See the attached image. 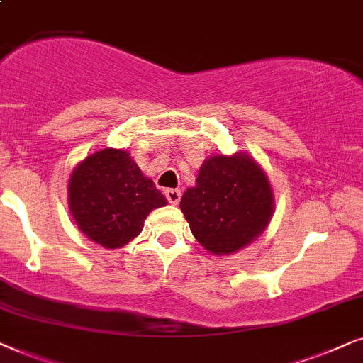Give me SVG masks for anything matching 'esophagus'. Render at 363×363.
Instances as JSON below:
<instances>
[{
    "mask_svg": "<svg viewBox=\"0 0 363 363\" xmlns=\"http://www.w3.org/2000/svg\"><path fill=\"white\" fill-rule=\"evenodd\" d=\"M164 196H166V199L174 206L179 204V201H181V191L179 189H166L164 191Z\"/></svg>",
    "mask_w": 363,
    "mask_h": 363,
    "instance_id": "obj_1",
    "label": "esophagus"
}]
</instances>
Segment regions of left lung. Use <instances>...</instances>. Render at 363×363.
<instances>
[{
	"label": "left lung",
	"instance_id": "8db88e82",
	"mask_svg": "<svg viewBox=\"0 0 363 363\" xmlns=\"http://www.w3.org/2000/svg\"><path fill=\"white\" fill-rule=\"evenodd\" d=\"M181 211L202 247L216 255L238 252L267 229L272 187L249 154L211 156L182 196Z\"/></svg>",
	"mask_w": 363,
	"mask_h": 363
}]
</instances>
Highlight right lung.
Segmentation results:
<instances>
[{
	"label": "right lung",
	"instance_id": "obj_1",
	"mask_svg": "<svg viewBox=\"0 0 363 363\" xmlns=\"http://www.w3.org/2000/svg\"><path fill=\"white\" fill-rule=\"evenodd\" d=\"M67 196L79 230L106 249L131 242L141 234L149 212L167 204L129 152L113 147L101 149L77 164Z\"/></svg>",
	"mask_w": 363,
	"mask_h": 363
}]
</instances>
